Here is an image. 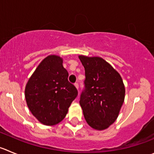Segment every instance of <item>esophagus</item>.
Listing matches in <instances>:
<instances>
[{
  "mask_svg": "<svg viewBox=\"0 0 154 154\" xmlns=\"http://www.w3.org/2000/svg\"><path fill=\"white\" fill-rule=\"evenodd\" d=\"M75 87L76 88V89H77V90H79V85H78V83H75Z\"/></svg>",
  "mask_w": 154,
  "mask_h": 154,
  "instance_id": "esophagus-1",
  "label": "esophagus"
}]
</instances>
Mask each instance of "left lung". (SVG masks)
Returning <instances> with one entry per match:
<instances>
[{
	"label": "left lung",
	"mask_w": 154,
	"mask_h": 154,
	"mask_svg": "<svg viewBox=\"0 0 154 154\" xmlns=\"http://www.w3.org/2000/svg\"><path fill=\"white\" fill-rule=\"evenodd\" d=\"M85 70V90L80 105L87 123L103 131L118 117L125 100V89L119 73L100 57L79 55Z\"/></svg>",
	"instance_id": "obj_1"
}]
</instances>
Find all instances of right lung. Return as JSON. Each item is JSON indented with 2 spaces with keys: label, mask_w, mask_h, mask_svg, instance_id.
<instances>
[{
  "label": "right lung",
  "mask_w": 154,
  "mask_h": 154,
  "mask_svg": "<svg viewBox=\"0 0 154 154\" xmlns=\"http://www.w3.org/2000/svg\"><path fill=\"white\" fill-rule=\"evenodd\" d=\"M63 60L51 54L39 63L26 83L25 97L29 110L43 125H54L66 117L78 95L68 81Z\"/></svg>",
  "instance_id": "right-lung-1"
}]
</instances>
